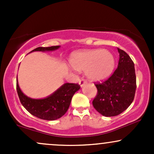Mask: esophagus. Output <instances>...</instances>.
Instances as JSON below:
<instances>
[{
	"instance_id": "1",
	"label": "esophagus",
	"mask_w": 154,
	"mask_h": 154,
	"mask_svg": "<svg viewBox=\"0 0 154 154\" xmlns=\"http://www.w3.org/2000/svg\"><path fill=\"white\" fill-rule=\"evenodd\" d=\"M79 85H80V87L82 88L85 85L87 84V82H86V80H85L84 79H80V80H79Z\"/></svg>"
}]
</instances>
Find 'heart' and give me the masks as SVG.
Segmentation results:
<instances>
[{"label":"heart","mask_w":154,"mask_h":154,"mask_svg":"<svg viewBox=\"0 0 154 154\" xmlns=\"http://www.w3.org/2000/svg\"><path fill=\"white\" fill-rule=\"evenodd\" d=\"M69 63L76 71H83L87 78L93 82L103 81L114 69V56L107 50H88L74 53Z\"/></svg>","instance_id":"obj_1"}]
</instances>
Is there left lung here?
<instances>
[{
  "label": "left lung",
  "mask_w": 154,
  "mask_h": 154,
  "mask_svg": "<svg viewBox=\"0 0 154 154\" xmlns=\"http://www.w3.org/2000/svg\"><path fill=\"white\" fill-rule=\"evenodd\" d=\"M117 69L107 80L95 85L98 93L93 100V107L105 116H117L132 103L136 90V76L133 61L129 55L118 48Z\"/></svg>",
  "instance_id": "1"
}]
</instances>
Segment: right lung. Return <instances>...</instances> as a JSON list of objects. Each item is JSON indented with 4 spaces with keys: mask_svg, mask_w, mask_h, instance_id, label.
<instances>
[{
    "mask_svg": "<svg viewBox=\"0 0 154 154\" xmlns=\"http://www.w3.org/2000/svg\"><path fill=\"white\" fill-rule=\"evenodd\" d=\"M60 48V45L51 47H38L32 51H54ZM80 89L78 84L64 83L56 91L46 98H32L23 93L19 86L17 79V90L21 103L32 115L45 120H56L65 114L69 107L72 97Z\"/></svg>",
    "mask_w": 154,
    "mask_h": 154,
    "instance_id": "1",
    "label": "right lung"
}]
</instances>
